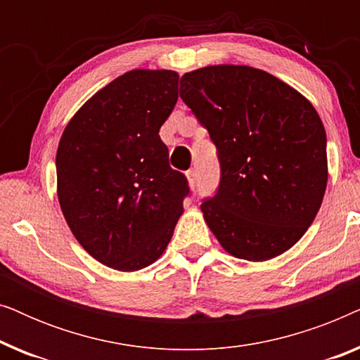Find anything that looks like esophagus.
I'll return each instance as SVG.
<instances>
[{"instance_id": "1", "label": "esophagus", "mask_w": 360, "mask_h": 360, "mask_svg": "<svg viewBox=\"0 0 360 360\" xmlns=\"http://www.w3.org/2000/svg\"><path fill=\"white\" fill-rule=\"evenodd\" d=\"M186 176H188L190 185L195 186L196 181H198V175H196V170H195V169H190L188 172H186Z\"/></svg>"}]
</instances>
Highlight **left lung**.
I'll return each instance as SVG.
<instances>
[{
	"instance_id": "1",
	"label": "left lung",
	"mask_w": 360,
	"mask_h": 360,
	"mask_svg": "<svg viewBox=\"0 0 360 360\" xmlns=\"http://www.w3.org/2000/svg\"><path fill=\"white\" fill-rule=\"evenodd\" d=\"M180 98L216 146L219 185L201 211L221 245L259 262L297 244L328 184L326 131L311 103L244 65L185 73Z\"/></svg>"
}]
</instances>
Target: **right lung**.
I'll return each instance as SVG.
<instances>
[{
	"label": "right lung",
	"instance_id": "add662e5",
	"mask_svg": "<svg viewBox=\"0 0 360 360\" xmlns=\"http://www.w3.org/2000/svg\"><path fill=\"white\" fill-rule=\"evenodd\" d=\"M179 100V75L132 70L83 105L57 149L62 213L82 248L122 272L164 252L190 196L159 131Z\"/></svg>",
	"mask_w": 360,
	"mask_h": 360
}]
</instances>
